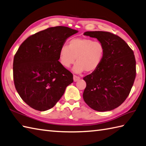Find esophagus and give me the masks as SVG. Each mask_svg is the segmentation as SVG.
I'll list each match as a JSON object with an SVG mask.
<instances>
[{
  "label": "esophagus",
  "instance_id": "1",
  "mask_svg": "<svg viewBox=\"0 0 146 146\" xmlns=\"http://www.w3.org/2000/svg\"><path fill=\"white\" fill-rule=\"evenodd\" d=\"M73 78H74V82H77V81H78V80L80 79V77H78V76H76V75H74V76H73Z\"/></svg>",
  "mask_w": 146,
  "mask_h": 146
}]
</instances>
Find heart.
Wrapping results in <instances>:
<instances>
[{"mask_svg": "<svg viewBox=\"0 0 146 146\" xmlns=\"http://www.w3.org/2000/svg\"><path fill=\"white\" fill-rule=\"evenodd\" d=\"M104 53V46L100 42L87 38H74L68 42L67 46L61 47L59 59L60 64L66 68L70 67L76 59L73 70L77 74L85 70L93 72L101 64Z\"/></svg>", "mask_w": 146, "mask_h": 146, "instance_id": "obj_1", "label": "heart"}]
</instances>
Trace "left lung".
Returning a JSON list of instances; mask_svg holds the SVG:
<instances>
[{
    "instance_id": "1",
    "label": "left lung",
    "mask_w": 146,
    "mask_h": 146,
    "mask_svg": "<svg viewBox=\"0 0 146 146\" xmlns=\"http://www.w3.org/2000/svg\"><path fill=\"white\" fill-rule=\"evenodd\" d=\"M84 35L98 38L104 46L100 66L84 77V101L99 112L118 108L127 99L136 76L134 52L118 35L109 32L88 31Z\"/></svg>"
}]
</instances>
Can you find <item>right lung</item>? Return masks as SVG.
<instances>
[{
  "label": "right lung",
  "instance_id": "obj_1",
  "mask_svg": "<svg viewBox=\"0 0 146 146\" xmlns=\"http://www.w3.org/2000/svg\"><path fill=\"white\" fill-rule=\"evenodd\" d=\"M77 31L64 26L49 27L25 39L13 62L15 87L31 108L45 111L56 104L73 74L60 64L59 51L66 40Z\"/></svg>",
  "mask_w": 146,
  "mask_h": 146
}]
</instances>
